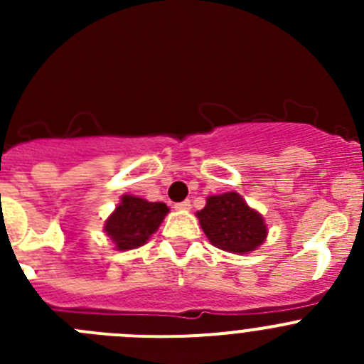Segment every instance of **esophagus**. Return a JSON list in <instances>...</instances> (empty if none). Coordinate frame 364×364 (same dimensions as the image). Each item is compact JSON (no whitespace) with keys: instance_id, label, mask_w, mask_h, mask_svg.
<instances>
[{"instance_id":"1","label":"esophagus","mask_w":364,"mask_h":364,"mask_svg":"<svg viewBox=\"0 0 364 364\" xmlns=\"http://www.w3.org/2000/svg\"><path fill=\"white\" fill-rule=\"evenodd\" d=\"M175 208H176V210H180V211H186V210H189V208H191V202H189V200L176 202Z\"/></svg>"}]
</instances>
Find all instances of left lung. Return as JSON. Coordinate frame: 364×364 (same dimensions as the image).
Masks as SVG:
<instances>
[{
	"label": "left lung",
	"mask_w": 364,
	"mask_h": 364,
	"mask_svg": "<svg viewBox=\"0 0 364 364\" xmlns=\"http://www.w3.org/2000/svg\"><path fill=\"white\" fill-rule=\"evenodd\" d=\"M197 217L210 242L224 252L247 253L266 239L264 218L252 210L239 193L210 197Z\"/></svg>",
	"instance_id": "obj_1"
}]
</instances>
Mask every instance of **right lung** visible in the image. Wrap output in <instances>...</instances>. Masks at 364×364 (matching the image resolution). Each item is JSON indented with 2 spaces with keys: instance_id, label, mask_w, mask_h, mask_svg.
I'll use <instances>...</instances> for the list:
<instances>
[{
  "instance_id": "right-lung-1",
  "label": "right lung",
  "mask_w": 364,
  "mask_h": 364,
  "mask_svg": "<svg viewBox=\"0 0 364 364\" xmlns=\"http://www.w3.org/2000/svg\"><path fill=\"white\" fill-rule=\"evenodd\" d=\"M164 202H147L144 198L125 195L117 211L105 222V231L118 250H133L142 246L167 213Z\"/></svg>"
}]
</instances>
